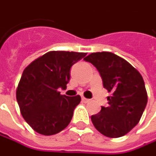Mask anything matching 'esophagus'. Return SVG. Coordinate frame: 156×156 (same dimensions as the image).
Here are the masks:
<instances>
[{
    "instance_id": "34e87169",
    "label": "esophagus",
    "mask_w": 156,
    "mask_h": 156,
    "mask_svg": "<svg viewBox=\"0 0 156 156\" xmlns=\"http://www.w3.org/2000/svg\"><path fill=\"white\" fill-rule=\"evenodd\" d=\"M82 101H83V102H85V103H87V102H89V101H90V100H89V99H87V98H85V97H82Z\"/></svg>"
}]
</instances>
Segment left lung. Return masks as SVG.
<instances>
[{
  "mask_svg": "<svg viewBox=\"0 0 156 156\" xmlns=\"http://www.w3.org/2000/svg\"><path fill=\"white\" fill-rule=\"evenodd\" d=\"M84 60L96 68L104 88L111 93L108 107L91 116L93 124L106 137L124 136L140 122L147 103L142 76L127 61L110 52L92 53Z\"/></svg>",
  "mask_w": 156,
  "mask_h": 156,
  "instance_id": "8db88e82",
  "label": "left lung"
}]
</instances>
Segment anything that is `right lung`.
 <instances>
[{"mask_svg": "<svg viewBox=\"0 0 156 156\" xmlns=\"http://www.w3.org/2000/svg\"><path fill=\"white\" fill-rule=\"evenodd\" d=\"M86 55L51 51L24 69L16 89V101L23 119L35 132L49 136L68 126L81 98L61 95L58 89L66 88L71 66Z\"/></svg>", "mask_w": 156, "mask_h": 156, "instance_id": "obj_1", "label": "right lung"}]
</instances>
